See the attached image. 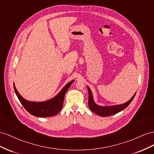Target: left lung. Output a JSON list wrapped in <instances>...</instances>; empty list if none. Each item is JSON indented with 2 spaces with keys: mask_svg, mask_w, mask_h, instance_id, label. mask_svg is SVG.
Instances as JSON below:
<instances>
[{
  "mask_svg": "<svg viewBox=\"0 0 154 154\" xmlns=\"http://www.w3.org/2000/svg\"><path fill=\"white\" fill-rule=\"evenodd\" d=\"M88 106L90 109L94 113H96L97 115L101 117H107V116H113L117 113L118 112L122 111V109L126 108L131 103V102L132 101V100L134 99V97L136 94H135L132 97H131L128 101H127L124 104L115 105V106H99V105H97L94 102L93 95H92V93L88 86Z\"/></svg>",
  "mask_w": 154,
  "mask_h": 154,
  "instance_id": "left-lung-1",
  "label": "left lung"
}]
</instances>
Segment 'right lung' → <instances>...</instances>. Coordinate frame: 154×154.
Wrapping results in <instances>:
<instances>
[{
    "label": "right lung",
    "instance_id": "right-lung-1",
    "mask_svg": "<svg viewBox=\"0 0 154 154\" xmlns=\"http://www.w3.org/2000/svg\"><path fill=\"white\" fill-rule=\"evenodd\" d=\"M73 82L74 80L69 82L55 97L44 102L28 101L20 95L16 89L15 84H14V87L22 105L30 114L38 117H48L55 116L60 111L63 106L64 95Z\"/></svg>",
    "mask_w": 154,
    "mask_h": 154
}]
</instances>
